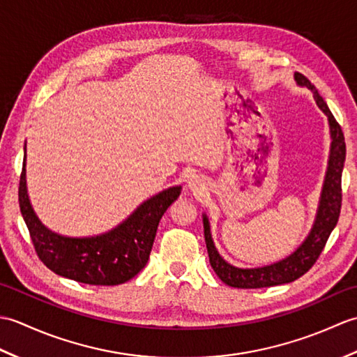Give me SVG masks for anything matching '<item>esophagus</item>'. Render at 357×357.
<instances>
[{
    "label": "esophagus",
    "instance_id": "34e87169",
    "mask_svg": "<svg viewBox=\"0 0 357 357\" xmlns=\"http://www.w3.org/2000/svg\"><path fill=\"white\" fill-rule=\"evenodd\" d=\"M202 185H204V179L199 176V174H192V176L188 178V187H190L192 190H199Z\"/></svg>",
    "mask_w": 357,
    "mask_h": 357
}]
</instances>
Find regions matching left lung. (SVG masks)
Listing matches in <instances>:
<instances>
[{
  "instance_id": "8db88e82",
  "label": "left lung",
  "mask_w": 357,
  "mask_h": 357,
  "mask_svg": "<svg viewBox=\"0 0 357 357\" xmlns=\"http://www.w3.org/2000/svg\"><path fill=\"white\" fill-rule=\"evenodd\" d=\"M294 81L299 87H307L313 93L314 101L325 116L328 119L330 127V155L327 172H325L322 192L319 198V206L316 210V218L312 230L307 234V238L302 241V244L294 250L291 255H288L284 259L273 262L268 265L255 268H239L227 262L219 255L215 247L213 238H211L210 221L207 215H202L204 222V238H206L207 252L210 257L211 268L215 270L218 278L224 284L234 288H262V287H275L280 284L293 282L301 278L313 267L317 257L322 253L331 231L335 230L340 213V202H342V170L345 162V138L342 128L337 124V121L333 116L327 102L317 93L316 87L310 82L304 75L296 72Z\"/></svg>"
}]
</instances>
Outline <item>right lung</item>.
<instances>
[{"mask_svg": "<svg viewBox=\"0 0 357 357\" xmlns=\"http://www.w3.org/2000/svg\"><path fill=\"white\" fill-rule=\"evenodd\" d=\"M24 162L20 179V210L36 255L56 275L90 285H118L146 267L162 215L179 198L183 187L174 185L144 201L123 222L95 236L75 238L52 231L30 204Z\"/></svg>", "mask_w": 357, "mask_h": 357, "instance_id": "right-lung-1", "label": "right lung"}]
</instances>
